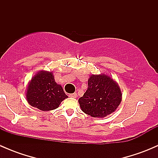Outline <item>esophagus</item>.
<instances>
[{
  "instance_id": "34e87169",
  "label": "esophagus",
  "mask_w": 158,
  "mask_h": 158,
  "mask_svg": "<svg viewBox=\"0 0 158 158\" xmlns=\"http://www.w3.org/2000/svg\"><path fill=\"white\" fill-rule=\"evenodd\" d=\"M69 96L71 97V98H76V96H77V94H76V93L69 94Z\"/></svg>"
}]
</instances>
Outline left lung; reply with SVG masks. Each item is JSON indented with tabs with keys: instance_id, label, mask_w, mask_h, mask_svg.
<instances>
[{
	"instance_id": "1",
	"label": "left lung",
	"mask_w": 158,
	"mask_h": 158,
	"mask_svg": "<svg viewBox=\"0 0 158 158\" xmlns=\"http://www.w3.org/2000/svg\"><path fill=\"white\" fill-rule=\"evenodd\" d=\"M118 84L106 75H92L88 89L79 102L82 111L95 118H103L115 111L122 101Z\"/></svg>"
}]
</instances>
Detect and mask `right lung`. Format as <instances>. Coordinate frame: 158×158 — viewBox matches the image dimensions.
I'll return each instance as SVG.
<instances>
[{
  "label": "right lung",
  "instance_id": "add662e5",
  "mask_svg": "<svg viewBox=\"0 0 158 158\" xmlns=\"http://www.w3.org/2000/svg\"><path fill=\"white\" fill-rule=\"evenodd\" d=\"M26 96L30 106L42 111L56 109L68 97L61 85L55 82L52 73L45 71L40 72L33 78Z\"/></svg>",
  "mask_w": 158,
  "mask_h": 158
}]
</instances>
